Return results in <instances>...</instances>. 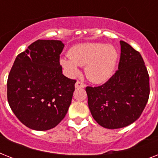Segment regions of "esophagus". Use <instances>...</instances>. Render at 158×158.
Instances as JSON below:
<instances>
[{
	"instance_id": "esophagus-1",
	"label": "esophagus",
	"mask_w": 158,
	"mask_h": 158,
	"mask_svg": "<svg viewBox=\"0 0 158 158\" xmlns=\"http://www.w3.org/2000/svg\"><path fill=\"white\" fill-rule=\"evenodd\" d=\"M85 87H86V84H84L83 82L79 81V80L75 84V88H85Z\"/></svg>"
}]
</instances>
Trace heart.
<instances>
[{
	"label": "heart",
	"instance_id": "heart-1",
	"mask_svg": "<svg viewBox=\"0 0 158 158\" xmlns=\"http://www.w3.org/2000/svg\"><path fill=\"white\" fill-rule=\"evenodd\" d=\"M118 59L117 51L104 43H86L75 46L69 52V58L60 60L70 75L79 74V66H86V75L91 81L104 83L114 73Z\"/></svg>",
	"mask_w": 158,
	"mask_h": 158
}]
</instances>
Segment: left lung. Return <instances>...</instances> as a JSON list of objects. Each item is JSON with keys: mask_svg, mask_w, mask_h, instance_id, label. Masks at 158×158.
Instances as JSON below:
<instances>
[{"mask_svg": "<svg viewBox=\"0 0 158 158\" xmlns=\"http://www.w3.org/2000/svg\"><path fill=\"white\" fill-rule=\"evenodd\" d=\"M118 69L102 85L86 87L93 117L106 129H120L138 120L149 98V75L140 53L120 41Z\"/></svg>", "mask_w": 158, "mask_h": 158, "instance_id": "obj_1", "label": "left lung"}]
</instances>
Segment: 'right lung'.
I'll return each instance as SVG.
<instances>
[{"instance_id":"obj_1","label":"right lung","mask_w":158,"mask_h":158,"mask_svg":"<svg viewBox=\"0 0 158 158\" xmlns=\"http://www.w3.org/2000/svg\"><path fill=\"white\" fill-rule=\"evenodd\" d=\"M59 40H37L17 56L7 80V99L21 123L35 130L56 127L71 103L75 79L62 74Z\"/></svg>"}]
</instances>
